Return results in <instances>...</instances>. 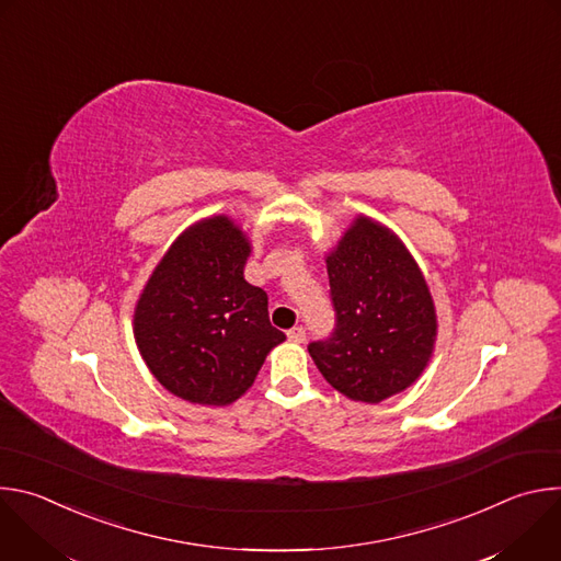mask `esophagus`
Returning <instances> with one entry per match:
<instances>
[{"mask_svg": "<svg viewBox=\"0 0 561 561\" xmlns=\"http://www.w3.org/2000/svg\"><path fill=\"white\" fill-rule=\"evenodd\" d=\"M288 340L295 344H301V342H306V331L301 327H295L288 331Z\"/></svg>", "mask_w": 561, "mask_h": 561, "instance_id": "esophagus-1", "label": "esophagus"}]
</instances>
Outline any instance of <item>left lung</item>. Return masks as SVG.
<instances>
[{
  "label": "left lung",
  "instance_id": "obj_1",
  "mask_svg": "<svg viewBox=\"0 0 561 561\" xmlns=\"http://www.w3.org/2000/svg\"><path fill=\"white\" fill-rule=\"evenodd\" d=\"M335 331L310 342L324 379L355 402L377 404L411 386L435 344V306L399 239L359 217L327 260Z\"/></svg>",
  "mask_w": 561,
  "mask_h": 561
}]
</instances>
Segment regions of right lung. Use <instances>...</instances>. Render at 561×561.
Here are the masks:
<instances>
[{
    "label": "right lung",
    "instance_id": "obj_1",
    "mask_svg": "<svg viewBox=\"0 0 561 561\" xmlns=\"http://www.w3.org/2000/svg\"><path fill=\"white\" fill-rule=\"evenodd\" d=\"M249 255L228 217L204 219L171 247L137 301L139 353L157 381L186 402H234L286 340L268 319V295L244 279Z\"/></svg>",
    "mask_w": 561,
    "mask_h": 561
}]
</instances>
